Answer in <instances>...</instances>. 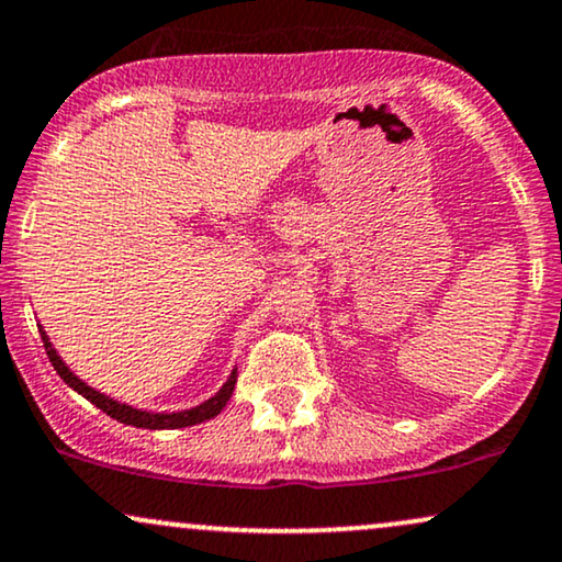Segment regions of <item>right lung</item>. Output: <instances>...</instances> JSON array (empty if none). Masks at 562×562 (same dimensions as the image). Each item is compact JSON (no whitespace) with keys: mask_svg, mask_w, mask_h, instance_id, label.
<instances>
[{"mask_svg":"<svg viewBox=\"0 0 562 562\" xmlns=\"http://www.w3.org/2000/svg\"><path fill=\"white\" fill-rule=\"evenodd\" d=\"M41 331V339H44V347H46V355L48 360H52L54 371L61 375L64 383H69V386L75 389L77 394H82L85 400L95 404L98 409H103L105 415H111L113 420L124 423V425H134V428H147V430H170V428H187V425H196V423H204V420H212V417L220 415L223 412L225 404L231 402V394L233 389H236V379H238V371L231 373V379L223 383V389L207 400L204 404H199V407H191V409H183V412H145V409H134L130 404H122L116 400H111V396H105L101 392H95V389H90L88 383L77 379V375L69 371L67 366H64V360L56 355L54 345L48 342L44 326H38Z\"/></svg>","mask_w":562,"mask_h":562,"instance_id":"right-lung-1","label":"right lung"}]
</instances>
